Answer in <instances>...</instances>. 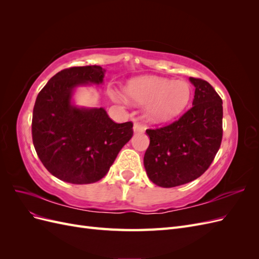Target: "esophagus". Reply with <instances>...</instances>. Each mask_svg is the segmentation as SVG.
<instances>
[{
	"mask_svg": "<svg viewBox=\"0 0 259 259\" xmlns=\"http://www.w3.org/2000/svg\"><path fill=\"white\" fill-rule=\"evenodd\" d=\"M133 130H134V132H135V133H143V132L145 131V127L143 126L142 124L135 123V124H134V126H133Z\"/></svg>",
	"mask_w": 259,
	"mask_h": 259,
	"instance_id": "1",
	"label": "esophagus"
}]
</instances>
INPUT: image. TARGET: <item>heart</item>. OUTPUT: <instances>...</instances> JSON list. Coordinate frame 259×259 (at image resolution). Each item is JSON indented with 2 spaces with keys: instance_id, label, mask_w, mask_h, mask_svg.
Here are the masks:
<instances>
[{
  "instance_id": "1",
  "label": "heart",
  "mask_w": 259,
  "mask_h": 259,
  "mask_svg": "<svg viewBox=\"0 0 259 259\" xmlns=\"http://www.w3.org/2000/svg\"><path fill=\"white\" fill-rule=\"evenodd\" d=\"M124 95L135 104H148L146 116L153 123H164L182 113L191 98L189 83L158 76H140L128 81Z\"/></svg>"
}]
</instances>
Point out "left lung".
Instances as JSON below:
<instances>
[{"mask_svg":"<svg viewBox=\"0 0 259 259\" xmlns=\"http://www.w3.org/2000/svg\"><path fill=\"white\" fill-rule=\"evenodd\" d=\"M195 88L192 107L167 126L147 130L144 156L149 179L171 188L200 177L213 162L223 138V100L208 82L189 77Z\"/></svg>","mask_w":259,"mask_h":259,"instance_id":"left-lung-1","label":"left lung"}]
</instances>
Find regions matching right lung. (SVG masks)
Instances as JSON below:
<instances>
[{
  "instance_id": "1",
  "label": "right lung",
  "mask_w": 259,
  "mask_h": 259,
  "mask_svg": "<svg viewBox=\"0 0 259 259\" xmlns=\"http://www.w3.org/2000/svg\"><path fill=\"white\" fill-rule=\"evenodd\" d=\"M100 66L61 70L36 97L32 140L37 156L52 175L62 182L84 185L100 180L133 136V123L113 122L104 108L73 104L79 86L103 84Z\"/></svg>"
}]
</instances>
